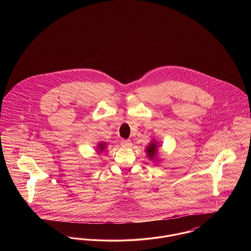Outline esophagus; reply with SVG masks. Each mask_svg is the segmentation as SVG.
<instances>
[{
    "mask_svg": "<svg viewBox=\"0 0 251 251\" xmlns=\"http://www.w3.org/2000/svg\"><path fill=\"white\" fill-rule=\"evenodd\" d=\"M121 145H122L123 147H127V148H129V147H131V140H128V139H122V140H121Z\"/></svg>",
    "mask_w": 251,
    "mask_h": 251,
    "instance_id": "34e87169",
    "label": "esophagus"
}]
</instances>
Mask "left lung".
<instances>
[{
  "instance_id": "left-lung-1",
  "label": "left lung",
  "mask_w": 251,
  "mask_h": 251,
  "mask_svg": "<svg viewBox=\"0 0 251 251\" xmlns=\"http://www.w3.org/2000/svg\"><path fill=\"white\" fill-rule=\"evenodd\" d=\"M158 148H159V142L156 139H152L145 149L147 157L155 164H158V163L161 162V160L158 158V156H159Z\"/></svg>"
}]
</instances>
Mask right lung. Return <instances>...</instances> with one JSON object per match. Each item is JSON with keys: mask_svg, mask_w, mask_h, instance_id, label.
<instances>
[{"mask_svg": "<svg viewBox=\"0 0 251 251\" xmlns=\"http://www.w3.org/2000/svg\"><path fill=\"white\" fill-rule=\"evenodd\" d=\"M108 143L106 142H103V141H101V142H99L98 145L95 147L96 152L97 153H101L102 151H104L106 149H107Z\"/></svg>", "mask_w": 251, "mask_h": 251, "instance_id": "add662e5", "label": "right lung"}]
</instances>
